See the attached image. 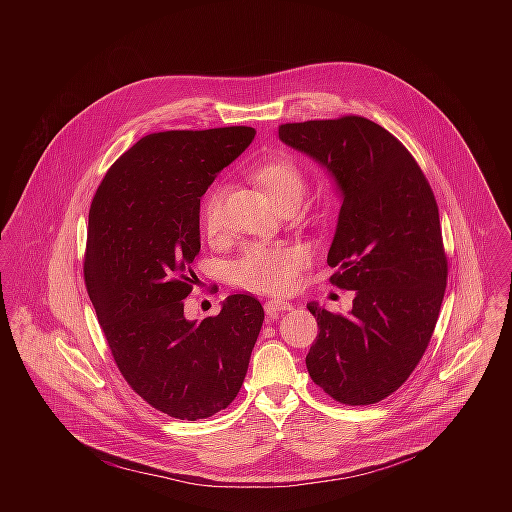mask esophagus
<instances>
[{"instance_id":"esophagus-1","label":"esophagus","mask_w":512,"mask_h":512,"mask_svg":"<svg viewBox=\"0 0 512 512\" xmlns=\"http://www.w3.org/2000/svg\"><path fill=\"white\" fill-rule=\"evenodd\" d=\"M264 309H266V315L268 317H278L280 313L292 309V303L290 301H284V299H268L264 303Z\"/></svg>"}]
</instances>
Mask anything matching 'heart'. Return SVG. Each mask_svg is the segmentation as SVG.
Here are the masks:
<instances>
[{"label":"heart","instance_id":"1","mask_svg":"<svg viewBox=\"0 0 512 512\" xmlns=\"http://www.w3.org/2000/svg\"><path fill=\"white\" fill-rule=\"evenodd\" d=\"M252 177L268 191L280 209L286 205H297L303 195V173L297 163L286 155L262 161L252 169ZM224 193V185H215L203 201L201 222L205 234L211 238H217L222 232ZM307 262L309 250L301 244H250L232 264V274L240 288L280 295L292 290Z\"/></svg>","mask_w":512,"mask_h":512}]
</instances>
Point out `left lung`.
Wrapping results in <instances>:
<instances>
[{
    "mask_svg": "<svg viewBox=\"0 0 512 512\" xmlns=\"http://www.w3.org/2000/svg\"><path fill=\"white\" fill-rule=\"evenodd\" d=\"M280 140L335 179L343 205L327 264L353 290L349 315L309 303L319 325L305 365L349 406L396 392L424 357L447 284L434 191L412 153L363 116L282 124Z\"/></svg>",
    "mask_w": 512,
    "mask_h": 512,
    "instance_id": "obj_1",
    "label": "left lung"
}]
</instances>
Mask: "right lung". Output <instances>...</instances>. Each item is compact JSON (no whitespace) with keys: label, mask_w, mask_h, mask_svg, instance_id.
<instances>
[{"label":"right lung","mask_w":512,"mask_h":512,"mask_svg":"<svg viewBox=\"0 0 512 512\" xmlns=\"http://www.w3.org/2000/svg\"><path fill=\"white\" fill-rule=\"evenodd\" d=\"M256 132L248 126L149 134L106 171L88 211L84 284L126 382L155 410L203 420L238 394L262 303L228 295L219 315L185 317L201 250V197Z\"/></svg>","instance_id":"right-lung-1"}]
</instances>
